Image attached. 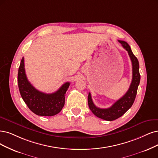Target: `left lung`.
I'll use <instances>...</instances> for the list:
<instances>
[{
  "mask_svg": "<svg viewBox=\"0 0 158 158\" xmlns=\"http://www.w3.org/2000/svg\"><path fill=\"white\" fill-rule=\"evenodd\" d=\"M118 42L127 51L132 63V81L129 89L123 96L116 101L111 107L107 109H100L96 107L93 103L90 92L88 96L89 106L92 113L98 118L107 121H112L118 118L132 106L135 101L138 86L141 79L139 64L137 57L133 55L130 45L127 42L122 40H118Z\"/></svg>",
  "mask_w": 158,
  "mask_h": 158,
  "instance_id": "1",
  "label": "left lung"
}]
</instances>
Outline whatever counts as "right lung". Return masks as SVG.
<instances>
[{"mask_svg": "<svg viewBox=\"0 0 158 158\" xmlns=\"http://www.w3.org/2000/svg\"><path fill=\"white\" fill-rule=\"evenodd\" d=\"M19 90L23 101L34 114L42 116H54L60 112L65 103V94L69 83L66 82L54 93L46 94L38 90L27 79L24 57L22 58L17 75Z\"/></svg>", "mask_w": 158, "mask_h": 158, "instance_id": "right-lung-1", "label": "right lung"}]
</instances>
